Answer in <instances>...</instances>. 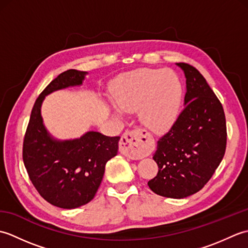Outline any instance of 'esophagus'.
<instances>
[{"mask_svg":"<svg viewBox=\"0 0 248 248\" xmlns=\"http://www.w3.org/2000/svg\"><path fill=\"white\" fill-rule=\"evenodd\" d=\"M119 149L129 159H141L150 150L148 133L141 129L125 130L121 135Z\"/></svg>","mask_w":248,"mask_h":248,"instance_id":"34e87169","label":"esophagus"}]
</instances>
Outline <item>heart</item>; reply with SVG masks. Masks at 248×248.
<instances>
[{
	"instance_id": "b5f03b06",
	"label": "heart",
	"mask_w": 248,
	"mask_h": 248,
	"mask_svg": "<svg viewBox=\"0 0 248 248\" xmlns=\"http://www.w3.org/2000/svg\"><path fill=\"white\" fill-rule=\"evenodd\" d=\"M183 87L178 75L168 69L144 68L120 76L113 97L118 108L133 112L147 128L162 131L173 123L182 102Z\"/></svg>"
}]
</instances>
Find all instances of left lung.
Masks as SVG:
<instances>
[{
	"instance_id": "8db88e82",
	"label": "left lung",
	"mask_w": 248,
	"mask_h": 248,
	"mask_svg": "<svg viewBox=\"0 0 248 248\" xmlns=\"http://www.w3.org/2000/svg\"><path fill=\"white\" fill-rule=\"evenodd\" d=\"M186 78L184 108L157 140L156 176L148 181L160 196L184 198L200 191L222 162L227 144L223 105L196 68L177 62Z\"/></svg>"
}]
</instances>
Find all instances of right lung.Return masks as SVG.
<instances>
[{"mask_svg":"<svg viewBox=\"0 0 248 248\" xmlns=\"http://www.w3.org/2000/svg\"><path fill=\"white\" fill-rule=\"evenodd\" d=\"M86 72L69 69L46 86L31 109L22 148L30 180L46 202L62 209L81 207L94 197L104 175L105 164L117 155L119 136L87 132L81 139L52 140L43 124L40 107L46 94L80 85Z\"/></svg>","mask_w":248,"mask_h":248,"instance_id":"1","label":"right lung"}]
</instances>
